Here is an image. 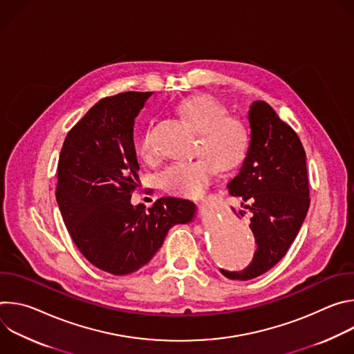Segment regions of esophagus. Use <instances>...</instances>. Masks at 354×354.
Here are the masks:
<instances>
[{"label": "esophagus", "instance_id": "obj_1", "mask_svg": "<svg viewBox=\"0 0 354 354\" xmlns=\"http://www.w3.org/2000/svg\"><path fill=\"white\" fill-rule=\"evenodd\" d=\"M210 203H212V201H210V200H205V201H203V203H201V205H203V206H209Z\"/></svg>", "mask_w": 354, "mask_h": 354}]
</instances>
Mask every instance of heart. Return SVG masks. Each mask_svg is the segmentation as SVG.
Instances as JSON below:
<instances>
[{"label":"heart","mask_w":354,"mask_h":354,"mask_svg":"<svg viewBox=\"0 0 354 354\" xmlns=\"http://www.w3.org/2000/svg\"><path fill=\"white\" fill-rule=\"evenodd\" d=\"M176 111L197 131L196 154L190 161H175L165 167L160 175L164 190L189 197L203 193L216 174L235 168L245 157L249 145L246 127L236 119L228 118L227 109L209 95H194L178 104ZM137 154L149 162L156 157L149 130H144L137 142Z\"/></svg>","instance_id":"1"}]
</instances>
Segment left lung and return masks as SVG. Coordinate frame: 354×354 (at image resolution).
I'll use <instances>...</instances> for the list:
<instances>
[{
    "label": "left lung",
    "instance_id": "1",
    "mask_svg": "<svg viewBox=\"0 0 354 354\" xmlns=\"http://www.w3.org/2000/svg\"><path fill=\"white\" fill-rule=\"evenodd\" d=\"M248 119V153L227 187L252 213L249 227L257 239V252L241 272L220 269L231 280L255 279L280 262L310 207L306 151L297 133L263 100L250 105Z\"/></svg>",
    "mask_w": 354,
    "mask_h": 354
}]
</instances>
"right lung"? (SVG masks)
<instances>
[{
  "label": "right lung",
  "mask_w": 354,
  "mask_h": 354,
  "mask_svg": "<svg viewBox=\"0 0 354 354\" xmlns=\"http://www.w3.org/2000/svg\"><path fill=\"white\" fill-rule=\"evenodd\" d=\"M153 92H123L100 99L68 131L57 167L56 198L81 254L116 276L147 265L168 231L190 223L194 203L161 197L154 206L131 205L138 186L134 119Z\"/></svg>",
  "instance_id": "obj_1"
}]
</instances>
